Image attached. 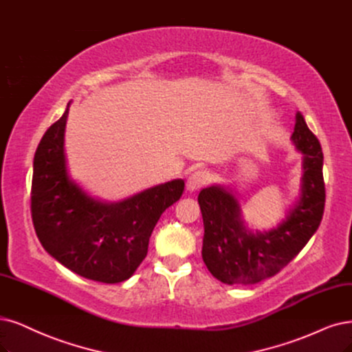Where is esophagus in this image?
I'll return each instance as SVG.
<instances>
[{"mask_svg":"<svg viewBox=\"0 0 352 352\" xmlns=\"http://www.w3.org/2000/svg\"><path fill=\"white\" fill-rule=\"evenodd\" d=\"M209 173L204 171V169H197V171H194L188 179H187V188L190 191H194V190H199L201 187H204L207 183H209Z\"/></svg>","mask_w":352,"mask_h":352,"instance_id":"esophagus-1","label":"esophagus"}]
</instances>
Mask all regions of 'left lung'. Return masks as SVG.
Returning a JSON list of instances; mask_svg holds the SVG:
<instances>
[{
    "instance_id": "1",
    "label": "left lung",
    "mask_w": 352,
    "mask_h": 352,
    "mask_svg": "<svg viewBox=\"0 0 352 352\" xmlns=\"http://www.w3.org/2000/svg\"><path fill=\"white\" fill-rule=\"evenodd\" d=\"M292 139L303 153L302 196L277 229L265 233L246 230L238 200L223 187L212 186L199 194L204 223L203 261L212 276L225 284H255L276 276L305 248L320 225L327 197L323 153L302 113L296 114Z\"/></svg>"
}]
</instances>
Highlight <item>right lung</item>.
I'll return each mask as SVG.
<instances>
[{
    "mask_svg": "<svg viewBox=\"0 0 352 352\" xmlns=\"http://www.w3.org/2000/svg\"><path fill=\"white\" fill-rule=\"evenodd\" d=\"M69 104L36 149L32 219L43 248L78 276L100 283L132 277L148 254L161 214L183 196L184 181L152 187L120 203L91 199L68 177L63 133Z\"/></svg>",
    "mask_w": 352,
    "mask_h": 352,
    "instance_id": "obj_1",
    "label": "right lung"
}]
</instances>
